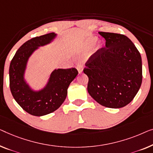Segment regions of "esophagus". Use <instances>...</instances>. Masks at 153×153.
Returning <instances> with one entry per match:
<instances>
[{
    "label": "esophagus",
    "instance_id": "1",
    "mask_svg": "<svg viewBox=\"0 0 153 153\" xmlns=\"http://www.w3.org/2000/svg\"><path fill=\"white\" fill-rule=\"evenodd\" d=\"M76 69H77V70H78V72H79V73H81L82 72H83V66H82V65H77Z\"/></svg>",
    "mask_w": 153,
    "mask_h": 153
}]
</instances>
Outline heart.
Instances as JSON below:
<instances>
[{
	"instance_id": "obj_1",
	"label": "heart",
	"mask_w": 153,
	"mask_h": 153,
	"mask_svg": "<svg viewBox=\"0 0 153 153\" xmlns=\"http://www.w3.org/2000/svg\"><path fill=\"white\" fill-rule=\"evenodd\" d=\"M97 41V38L95 36H91V37H88V38L85 40V42H84V44H83V46L85 48H89L90 47H92V45H94L95 43H96V42ZM101 48V44H99L98 45H97V50H99Z\"/></svg>"
}]
</instances>
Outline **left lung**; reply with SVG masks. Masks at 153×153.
Wrapping results in <instances>:
<instances>
[{
    "instance_id": "1",
    "label": "left lung",
    "mask_w": 153,
    "mask_h": 153,
    "mask_svg": "<svg viewBox=\"0 0 153 153\" xmlns=\"http://www.w3.org/2000/svg\"><path fill=\"white\" fill-rule=\"evenodd\" d=\"M105 47L93 54L83 72L88 76V92L97 103L110 108L131 102L142 82V62L135 45L123 34L99 32Z\"/></svg>"
}]
</instances>
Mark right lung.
<instances>
[{
    "mask_svg": "<svg viewBox=\"0 0 153 153\" xmlns=\"http://www.w3.org/2000/svg\"><path fill=\"white\" fill-rule=\"evenodd\" d=\"M54 32L36 36L23 43L11 61L9 74L12 94L18 104L34 116H43L54 112L67 97L70 84L78 74L76 68L54 70L45 87L39 91L31 89L24 79L29 58L40 46L51 43L56 37Z\"/></svg>",
    "mask_w": 153,
    "mask_h": 153,
    "instance_id": "1",
    "label": "right lung"
}]
</instances>
